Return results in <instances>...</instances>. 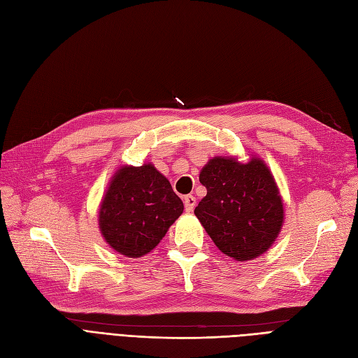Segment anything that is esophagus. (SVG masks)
I'll return each mask as SVG.
<instances>
[{"label":"esophagus","instance_id":"34e87169","mask_svg":"<svg viewBox=\"0 0 358 358\" xmlns=\"http://www.w3.org/2000/svg\"><path fill=\"white\" fill-rule=\"evenodd\" d=\"M183 204H185V210H187V212H192L195 204H196L195 196H194V195H185V196H183Z\"/></svg>","mask_w":358,"mask_h":358}]
</instances>
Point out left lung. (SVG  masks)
Listing matches in <instances>:
<instances>
[{
  "mask_svg": "<svg viewBox=\"0 0 358 358\" xmlns=\"http://www.w3.org/2000/svg\"><path fill=\"white\" fill-rule=\"evenodd\" d=\"M207 195L195 216L217 249L237 261L266 252L282 225V203L268 167L259 158L241 164L215 157L200 173Z\"/></svg>",
  "mask_w": 358,
  "mask_h": 358,
  "instance_id": "obj_1",
  "label": "left lung"
}]
</instances>
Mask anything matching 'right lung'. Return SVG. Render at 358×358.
Here are the masks:
<instances>
[{
    "label": "right lung",
    "instance_id": "1",
    "mask_svg": "<svg viewBox=\"0 0 358 358\" xmlns=\"http://www.w3.org/2000/svg\"><path fill=\"white\" fill-rule=\"evenodd\" d=\"M182 212V200L152 164L122 167L105 194L99 227L114 250L141 257L155 248Z\"/></svg>",
    "mask_w": 358,
    "mask_h": 358
}]
</instances>
